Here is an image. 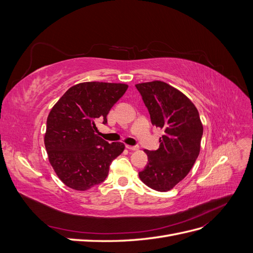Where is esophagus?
Here are the masks:
<instances>
[{
	"mask_svg": "<svg viewBox=\"0 0 253 253\" xmlns=\"http://www.w3.org/2000/svg\"><path fill=\"white\" fill-rule=\"evenodd\" d=\"M126 149L131 150V151H136L139 149V145H126Z\"/></svg>",
	"mask_w": 253,
	"mask_h": 253,
	"instance_id": "34e87169",
	"label": "esophagus"
}]
</instances>
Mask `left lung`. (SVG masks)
I'll return each mask as SVG.
<instances>
[{
  "label": "left lung",
  "mask_w": 253,
  "mask_h": 253,
  "mask_svg": "<svg viewBox=\"0 0 253 253\" xmlns=\"http://www.w3.org/2000/svg\"><path fill=\"white\" fill-rule=\"evenodd\" d=\"M135 86L150 113L152 125L164 128L158 150H144L148 164L139 177L148 187L165 192L186 177L200 154V114L187 96L163 81Z\"/></svg>",
  "instance_id": "1"
}]
</instances>
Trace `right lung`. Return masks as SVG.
<instances>
[{
	"mask_svg": "<svg viewBox=\"0 0 253 253\" xmlns=\"http://www.w3.org/2000/svg\"><path fill=\"white\" fill-rule=\"evenodd\" d=\"M126 84L84 82L68 88L51 109L44 137L49 163L67 187L85 191L104 181L125 144L103 140L96 121L106 116Z\"/></svg>",
	"mask_w": 253,
	"mask_h": 253,
	"instance_id": "1",
	"label": "right lung"
}]
</instances>
